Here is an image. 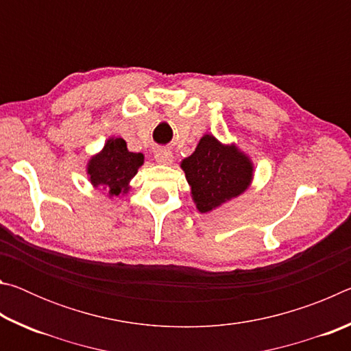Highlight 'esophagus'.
Listing matches in <instances>:
<instances>
[{
	"mask_svg": "<svg viewBox=\"0 0 351 351\" xmlns=\"http://www.w3.org/2000/svg\"><path fill=\"white\" fill-rule=\"evenodd\" d=\"M154 159H156L158 164H162V165H169L173 162V153L170 150H159L154 154Z\"/></svg>",
	"mask_w": 351,
	"mask_h": 351,
	"instance_id": "34e87169",
	"label": "esophagus"
}]
</instances>
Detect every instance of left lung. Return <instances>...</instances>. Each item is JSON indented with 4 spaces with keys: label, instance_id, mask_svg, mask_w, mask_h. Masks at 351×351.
<instances>
[{
    "label": "left lung",
    "instance_id": "1",
    "mask_svg": "<svg viewBox=\"0 0 351 351\" xmlns=\"http://www.w3.org/2000/svg\"><path fill=\"white\" fill-rule=\"evenodd\" d=\"M192 198L201 213L210 212L239 197L252 180V162L235 145H223L212 134L201 138L189 158L181 162Z\"/></svg>",
    "mask_w": 351,
    "mask_h": 351
}]
</instances>
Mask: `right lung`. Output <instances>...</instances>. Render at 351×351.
Masks as SVG:
<instances>
[{"instance_id":"1","label":"right lung","mask_w":351,"mask_h":351,"mask_svg":"<svg viewBox=\"0 0 351 351\" xmlns=\"http://www.w3.org/2000/svg\"><path fill=\"white\" fill-rule=\"evenodd\" d=\"M144 164V154L128 152L122 138L106 141L102 152L88 162V175L94 187L108 190L110 197L128 192V182Z\"/></svg>"}]
</instances>
